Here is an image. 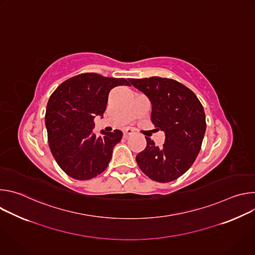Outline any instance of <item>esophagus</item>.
<instances>
[{"instance_id": "34e87169", "label": "esophagus", "mask_w": 255, "mask_h": 255, "mask_svg": "<svg viewBox=\"0 0 255 255\" xmlns=\"http://www.w3.org/2000/svg\"><path fill=\"white\" fill-rule=\"evenodd\" d=\"M133 133H134V132H133L131 129H129V128H127V129H125V130L123 131V134H124V136H125V137L131 136Z\"/></svg>"}]
</instances>
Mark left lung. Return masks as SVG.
Listing matches in <instances>:
<instances>
[{"mask_svg":"<svg viewBox=\"0 0 255 255\" xmlns=\"http://www.w3.org/2000/svg\"><path fill=\"white\" fill-rule=\"evenodd\" d=\"M151 105V121L164 132L158 147L148 137L146 147L137 154L140 169L159 183H168L183 175L196 160L206 132L204 108L197 96L180 83L159 77L130 79Z\"/></svg>","mask_w":255,"mask_h":255,"instance_id":"left-lung-1","label":"left lung"}]
</instances>
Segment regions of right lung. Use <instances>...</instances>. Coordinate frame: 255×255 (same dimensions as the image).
<instances>
[{"label": "right lung", "instance_id": "right-lung-1", "mask_svg": "<svg viewBox=\"0 0 255 255\" xmlns=\"http://www.w3.org/2000/svg\"><path fill=\"white\" fill-rule=\"evenodd\" d=\"M130 86L125 79L82 74L63 82L50 96L45 126L51 153L60 168L80 180L103 172L112 158L115 145L122 139L120 130H93L96 116L103 117L110 91Z\"/></svg>", "mask_w": 255, "mask_h": 255}]
</instances>
